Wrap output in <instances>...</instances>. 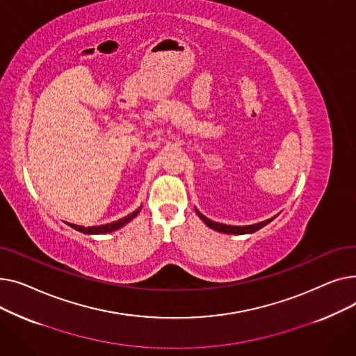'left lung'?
<instances>
[{
  "label": "left lung",
  "instance_id": "8db88e82",
  "mask_svg": "<svg viewBox=\"0 0 356 356\" xmlns=\"http://www.w3.org/2000/svg\"><path fill=\"white\" fill-rule=\"evenodd\" d=\"M196 213L199 215V218L207 223V225L218 232H223V234H234V235H244V234H252L258 229H261L263 227H266L267 223H270L274 218H270L267 220H263V222H258V223H254V225H245V227H232V225H225V223H218V222H213L211 219H208L207 216H203L197 209H195Z\"/></svg>",
  "mask_w": 356,
  "mask_h": 356
}]
</instances>
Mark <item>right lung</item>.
<instances>
[{
	"instance_id": "1",
	"label": "right lung",
	"mask_w": 356,
	"mask_h": 356,
	"mask_svg": "<svg viewBox=\"0 0 356 356\" xmlns=\"http://www.w3.org/2000/svg\"><path fill=\"white\" fill-rule=\"evenodd\" d=\"M141 211V208H138L137 211H134L133 213H129L128 216L125 218H121L115 222H111V223H106V225H99V227H81V225H74V223H67L69 227H72L73 229H76L79 232H83V234H88V235H98V234H108V232H112V231H117L120 228H122L125 223H128L131 219H134L138 212Z\"/></svg>"
}]
</instances>
